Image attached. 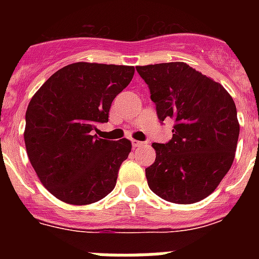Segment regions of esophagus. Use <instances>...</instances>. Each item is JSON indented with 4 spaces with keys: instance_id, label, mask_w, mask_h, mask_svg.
<instances>
[{
    "instance_id": "1",
    "label": "esophagus",
    "mask_w": 259,
    "mask_h": 259,
    "mask_svg": "<svg viewBox=\"0 0 259 259\" xmlns=\"http://www.w3.org/2000/svg\"><path fill=\"white\" fill-rule=\"evenodd\" d=\"M132 145L135 146V148H139V146H143L144 143L143 141H137V140H132Z\"/></svg>"
}]
</instances>
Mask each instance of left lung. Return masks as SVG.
Instances as JSON below:
<instances>
[{"mask_svg":"<svg viewBox=\"0 0 259 259\" xmlns=\"http://www.w3.org/2000/svg\"><path fill=\"white\" fill-rule=\"evenodd\" d=\"M158 119H174L172 139L153 143L155 161L145 168L149 188L174 203L198 202L217 189L235 159L240 124L223 85L184 62L137 66Z\"/></svg>","mask_w":259,"mask_h":259,"instance_id":"obj_1","label":"left lung"}]
</instances>
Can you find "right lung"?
Instances as JSON below:
<instances>
[{"mask_svg": "<svg viewBox=\"0 0 259 259\" xmlns=\"http://www.w3.org/2000/svg\"><path fill=\"white\" fill-rule=\"evenodd\" d=\"M134 66L77 62L45 81L26 111L24 143L37 178L58 200L89 205L106 197L131 141L97 139L114 98L131 83Z\"/></svg>", "mask_w": 259, "mask_h": 259, "instance_id": "add662e5", "label": "right lung"}]
</instances>
